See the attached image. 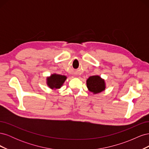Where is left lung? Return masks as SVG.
Masks as SVG:
<instances>
[{
    "instance_id": "8db88e82",
    "label": "left lung",
    "mask_w": 149,
    "mask_h": 149,
    "mask_svg": "<svg viewBox=\"0 0 149 149\" xmlns=\"http://www.w3.org/2000/svg\"><path fill=\"white\" fill-rule=\"evenodd\" d=\"M86 84L89 91L94 94L100 93L104 91L106 88L104 79L97 75L90 76L86 81Z\"/></svg>"
}]
</instances>
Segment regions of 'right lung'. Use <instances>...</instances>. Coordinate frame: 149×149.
<instances>
[{"label":"right lung","mask_w":149,"mask_h":149,"mask_svg":"<svg viewBox=\"0 0 149 149\" xmlns=\"http://www.w3.org/2000/svg\"><path fill=\"white\" fill-rule=\"evenodd\" d=\"M66 78V76L64 75L53 74L47 78V83L49 88L52 89H59L63 84Z\"/></svg>","instance_id":"obj_1"}]
</instances>
